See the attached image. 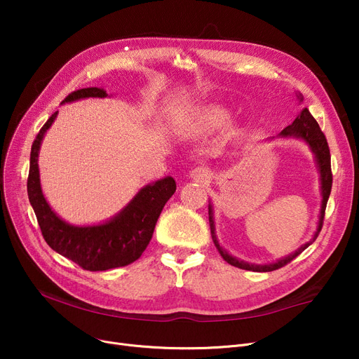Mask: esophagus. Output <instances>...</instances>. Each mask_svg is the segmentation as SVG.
Wrapping results in <instances>:
<instances>
[{
    "instance_id": "34e87169",
    "label": "esophagus",
    "mask_w": 359,
    "mask_h": 359,
    "mask_svg": "<svg viewBox=\"0 0 359 359\" xmlns=\"http://www.w3.org/2000/svg\"><path fill=\"white\" fill-rule=\"evenodd\" d=\"M191 176L198 182H205L211 177V172L206 167H196L192 170Z\"/></svg>"
}]
</instances>
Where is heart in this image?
<instances>
[{
    "mask_svg": "<svg viewBox=\"0 0 359 359\" xmlns=\"http://www.w3.org/2000/svg\"><path fill=\"white\" fill-rule=\"evenodd\" d=\"M225 116H227V113H225L224 109L217 107V106H211V107H206L205 110H202L199 113L198 122L203 128H217L225 121Z\"/></svg>",
    "mask_w": 359,
    "mask_h": 359,
    "instance_id": "1",
    "label": "heart"
}]
</instances>
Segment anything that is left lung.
<instances>
[{"instance_id":"obj_1","label":"left lung","mask_w":359,"mask_h":359,"mask_svg":"<svg viewBox=\"0 0 359 359\" xmlns=\"http://www.w3.org/2000/svg\"><path fill=\"white\" fill-rule=\"evenodd\" d=\"M282 137H297V138H303L307 141V144L311 147L313 153L316 154V158H317V164H318V168H320V180H322V195H323V201H322V211H320V221H318V229H317V233L313 238V241L316 240L317 234L320 233V230H322L323 227V219H325V211H326V205H327V199H329V195H330V191H332V182H333V176H332V165H330V149H329V145H327V140L325 137V134L322 132V129H320L317 121L311 116V113L309 111V109H303V111L299 113L298 118L291 123L288 125L284 130L280 132ZM208 214H210V225H211V236H212V240H214V244L217 246L219 255L222 256V259L230 263V265L236 266V268H240V269H246V271H255V272H272V271H276L282 266L288 265L290 262H292L299 253H303L310 244V243H306L303 248H299V250H297L294 255L282 259L276 263H269V265H250V263H246L243 260H238L233 256H230L227 252H225L219 244H218V240H217V236H215V229H214V221H212V210H211V205L208 206Z\"/></svg>"}]
</instances>
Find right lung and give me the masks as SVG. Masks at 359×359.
<instances>
[{
    "instance_id": "1",
    "label": "right lung",
    "mask_w": 359,
    "mask_h": 359,
    "mask_svg": "<svg viewBox=\"0 0 359 359\" xmlns=\"http://www.w3.org/2000/svg\"><path fill=\"white\" fill-rule=\"evenodd\" d=\"M106 96L107 93L104 90L88 87L69 93L62 103ZM56 115L58 111H55L41 128L30 151L27 195L42 236L50 249L75 262L84 271L96 272L126 266L140 259L147 249L165 202L176 192V182L173 177H165L148 184L118 217L106 224L74 227L64 222L50 210L43 198L37 167L41 141Z\"/></svg>"
}]
</instances>
